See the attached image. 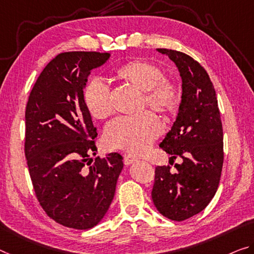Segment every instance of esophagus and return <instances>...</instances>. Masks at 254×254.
I'll list each match as a JSON object with an SVG mask.
<instances>
[{
  "mask_svg": "<svg viewBox=\"0 0 254 254\" xmlns=\"http://www.w3.org/2000/svg\"><path fill=\"white\" fill-rule=\"evenodd\" d=\"M135 161H137V159H136L135 157H132V155H130V154H125V157H124L125 165L129 166V165H131V163H134Z\"/></svg>",
  "mask_w": 254,
  "mask_h": 254,
  "instance_id": "obj_1",
  "label": "esophagus"
}]
</instances>
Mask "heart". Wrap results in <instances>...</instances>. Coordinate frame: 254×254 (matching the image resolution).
<instances>
[{"label":"heart","instance_id":"b5f03b06","mask_svg":"<svg viewBox=\"0 0 254 254\" xmlns=\"http://www.w3.org/2000/svg\"><path fill=\"white\" fill-rule=\"evenodd\" d=\"M119 79L144 92V101L154 111L174 110L179 100L178 89L170 80L163 79L162 70L144 61H132L116 70ZM84 102L94 119H104L112 112L110 88L100 77L88 81L84 89ZM162 132V125L153 114L138 117H117L104 128L103 143L109 149L138 154L146 151Z\"/></svg>","mask_w":254,"mask_h":254}]
</instances>
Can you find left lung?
Instances as JSON below:
<instances>
[{
	"label": "left lung",
	"mask_w": 254,
	"mask_h": 254,
	"mask_svg": "<svg viewBox=\"0 0 254 254\" xmlns=\"http://www.w3.org/2000/svg\"><path fill=\"white\" fill-rule=\"evenodd\" d=\"M176 64L182 78V101L176 122L160 147L170 160L182 158L176 170L155 168L152 200L168 219L183 221L210 203L219 185L224 162V135L214 87L208 72L178 51L157 49Z\"/></svg>",
	"instance_id": "8db88e82"
}]
</instances>
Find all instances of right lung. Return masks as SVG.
<instances>
[{
	"label": "right lung",
	"mask_w": 254,
	"mask_h": 254,
	"mask_svg": "<svg viewBox=\"0 0 254 254\" xmlns=\"http://www.w3.org/2000/svg\"><path fill=\"white\" fill-rule=\"evenodd\" d=\"M109 58L59 54L43 69L27 102L25 154L35 193L48 216L69 228L89 229L103 219L124 168L119 153L85 168L88 154H96L97 134L84 88L92 70Z\"/></svg>",
	"instance_id": "add662e5"
}]
</instances>
